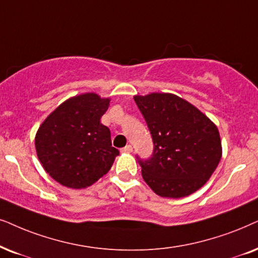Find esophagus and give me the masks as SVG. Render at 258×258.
<instances>
[{"label":"esophagus","mask_w":258,"mask_h":258,"mask_svg":"<svg viewBox=\"0 0 258 258\" xmlns=\"http://www.w3.org/2000/svg\"><path fill=\"white\" fill-rule=\"evenodd\" d=\"M121 152L122 153H132L133 152V147L130 146V145H126L124 148L121 149Z\"/></svg>","instance_id":"esophagus-1"}]
</instances>
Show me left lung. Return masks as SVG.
<instances>
[{
	"label": "left lung",
	"instance_id": "left-lung-1",
	"mask_svg": "<svg viewBox=\"0 0 258 258\" xmlns=\"http://www.w3.org/2000/svg\"><path fill=\"white\" fill-rule=\"evenodd\" d=\"M152 134V158L141 160L142 178L163 198H182L205 185L222 159L218 128L173 93L134 96Z\"/></svg>",
	"mask_w": 258,
	"mask_h": 258
}]
</instances>
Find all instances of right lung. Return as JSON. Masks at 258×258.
Segmentation results:
<instances>
[{"instance_id":"1","label":"right lung","mask_w":258,"mask_h":258,"mask_svg":"<svg viewBox=\"0 0 258 258\" xmlns=\"http://www.w3.org/2000/svg\"><path fill=\"white\" fill-rule=\"evenodd\" d=\"M110 98L89 92L61 103L42 122L35 149L43 169L69 188H86L111 168L118 149L111 146L108 126L100 117Z\"/></svg>"}]
</instances>
